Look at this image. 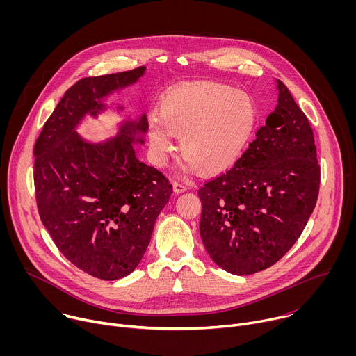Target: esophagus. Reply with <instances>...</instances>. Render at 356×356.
Masks as SVG:
<instances>
[{
    "label": "esophagus",
    "instance_id": "esophagus-1",
    "mask_svg": "<svg viewBox=\"0 0 356 356\" xmlns=\"http://www.w3.org/2000/svg\"><path fill=\"white\" fill-rule=\"evenodd\" d=\"M187 190V186L186 184H183V183H180V181H173V191L176 193V194H180V193H183V191H186Z\"/></svg>",
    "mask_w": 356,
    "mask_h": 356
}]
</instances>
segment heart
I'll return each instance as SVG.
<instances>
[{"instance_id":"obj_1","label":"heart","mask_w":356,"mask_h":356,"mask_svg":"<svg viewBox=\"0 0 356 356\" xmlns=\"http://www.w3.org/2000/svg\"><path fill=\"white\" fill-rule=\"evenodd\" d=\"M257 122V104L249 94L214 81L181 84L163 95L159 118L147 121L150 158L163 166L176 136L188 169L221 175L242 158Z\"/></svg>"}]
</instances>
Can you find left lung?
Masks as SVG:
<instances>
[{
    "label": "left lung",
    "mask_w": 356,
    "mask_h": 356,
    "mask_svg": "<svg viewBox=\"0 0 356 356\" xmlns=\"http://www.w3.org/2000/svg\"><path fill=\"white\" fill-rule=\"evenodd\" d=\"M238 163L198 188L200 235L210 258L232 275L282 259L318 198L320 165L310 122L289 88Z\"/></svg>",
    "instance_id": "8db88e82"
}]
</instances>
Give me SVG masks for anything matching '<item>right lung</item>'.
Listing matches in <instances>:
<instances>
[{
    "instance_id": "add662e5",
    "label": "right lung",
    "mask_w": 356,
    "mask_h": 356,
    "mask_svg": "<svg viewBox=\"0 0 356 356\" xmlns=\"http://www.w3.org/2000/svg\"><path fill=\"white\" fill-rule=\"evenodd\" d=\"M143 73L145 67H136L79 80L47 118L33 147L42 224L67 261L103 280L135 270L173 188L163 173L135 156L134 135L146 132L145 115L104 143L86 142L76 127L86 114L104 108L101 98Z\"/></svg>"
}]
</instances>
